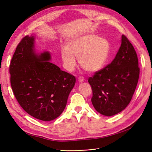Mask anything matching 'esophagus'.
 <instances>
[{
    "mask_svg": "<svg viewBox=\"0 0 152 152\" xmlns=\"http://www.w3.org/2000/svg\"><path fill=\"white\" fill-rule=\"evenodd\" d=\"M84 78L83 77V76H80L78 77V81L80 82V83H82V82H84Z\"/></svg>",
    "mask_w": 152,
    "mask_h": 152,
    "instance_id": "esophagus-1",
    "label": "esophagus"
}]
</instances>
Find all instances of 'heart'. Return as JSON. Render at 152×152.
Here are the masks:
<instances>
[{
	"instance_id": "1",
	"label": "heart",
	"mask_w": 152,
	"mask_h": 152,
	"mask_svg": "<svg viewBox=\"0 0 152 152\" xmlns=\"http://www.w3.org/2000/svg\"><path fill=\"white\" fill-rule=\"evenodd\" d=\"M67 48L61 49V58L67 71H74L77 58L80 65L86 71L99 70L107 62L110 53V43L107 39L94 35L78 37L67 43Z\"/></svg>"
}]
</instances>
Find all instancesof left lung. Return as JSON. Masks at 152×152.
I'll return each instance as SVG.
<instances>
[{
  "label": "left lung",
  "instance_id": "8db88e82",
  "mask_svg": "<svg viewBox=\"0 0 152 152\" xmlns=\"http://www.w3.org/2000/svg\"><path fill=\"white\" fill-rule=\"evenodd\" d=\"M121 42L114 60L88 80L92 91V105L98 113L108 117L121 113L129 105L139 77L134 47L124 35Z\"/></svg>",
  "mask_w": 152,
  "mask_h": 152
}]
</instances>
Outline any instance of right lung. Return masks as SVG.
I'll use <instances>...</instances> for the list:
<instances>
[{
	"label": "right lung",
	"instance_id": "right-lung-1",
	"mask_svg": "<svg viewBox=\"0 0 152 152\" xmlns=\"http://www.w3.org/2000/svg\"><path fill=\"white\" fill-rule=\"evenodd\" d=\"M48 51L37 53L35 36L18 43L9 67L11 86L23 110L37 119L51 121L60 116L67 104L75 77L51 63Z\"/></svg>",
	"mask_w": 152,
	"mask_h": 152
}]
</instances>
